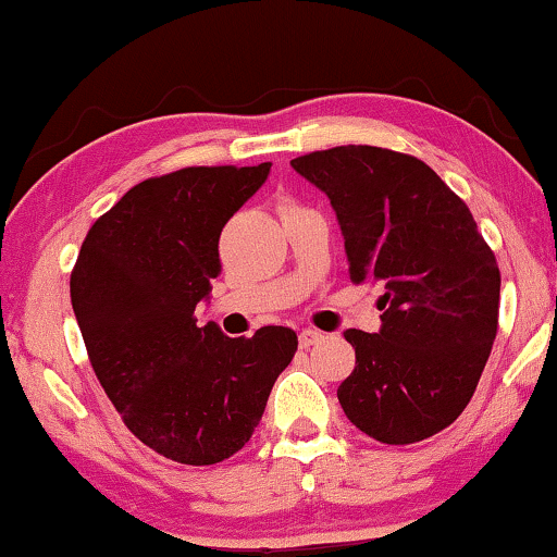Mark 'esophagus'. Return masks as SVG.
Returning a JSON list of instances; mask_svg holds the SVG:
<instances>
[{
	"label": "esophagus",
	"instance_id": "obj_1",
	"mask_svg": "<svg viewBox=\"0 0 557 557\" xmlns=\"http://www.w3.org/2000/svg\"><path fill=\"white\" fill-rule=\"evenodd\" d=\"M324 339V334L322 332H317V330H302L299 332V347H312V344H317V342H322Z\"/></svg>",
	"mask_w": 557,
	"mask_h": 557
}]
</instances>
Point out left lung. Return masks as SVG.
Returning <instances> with one entry per match:
<instances>
[{
    "instance_id": "8db88e82",
    "label": "left lung",
    "mask_w": 557,
    "mask_h": 557,
    "mask_svg": "<svg viewBox=\"0 0 557 557\" xmlns=\"http://www.w3.org/2000/svg\"><path fill=\"white\" fill-rule=\"evenodd\" d=\"M289 165L330 198L351 282L384 289L379 332H344L357 355L337 389L344 413L382 444L438 434L471 401L496 339V255L466 202L419 158L337 146Z\"/></svg>"
}]
</instances>
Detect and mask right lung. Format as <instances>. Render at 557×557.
<instances>
[{
	"mask_svg": "<svg viewBox=\"0 0 557 557\" xmlns=\"http://www.w3.org/2000/svg\"><path fill=\"white\" fill-rule=\"evenodd\" d=\"M272 163L198 165L131 188L88 231L72 307L88 359L131 434L171 461L210 466L240 451L297 351L289 326L231 339L198 326L223 270L227 220Z\"/></svg>",
	"mask_w": 557,
	"mask_h": 557,
	"instance_id": "1",
	"label": "right lung"
}]
</instances>
